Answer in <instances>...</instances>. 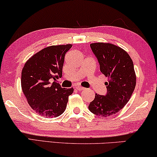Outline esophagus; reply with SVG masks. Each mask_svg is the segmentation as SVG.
I'll return each instance as SVG.
<instances>
[{"instance_id":"obj_1","label":"esophagus","mask_w":157,"mask_h":157,"mask_svg":"<svg viewBox=\"0 0 157 157\" xmlns=\"http://www.w3.org/2000/svg\"><path fill=\"white\" fill-rule=\"evenodd\" d=\"M77 89V90H79V91H81V90H83L85 89V88H83V87H80V86H77V87H76V88H75Z\"/></svg>"}]
</instances>
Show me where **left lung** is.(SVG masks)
Masks as SVG:
<instances>
[{"mask_svg":"<svg viewBox=\"0 0 157 157\" xmlns=\"http://www.w3.org/2000/svg\"><path fill=\"white\" fill-rule=\"evenodd\" d=\"M98 59L100 71L108 77L105 96L96 93L88 106L94 114L106 117L122 109L130 100L136 84L133 62L125 51L111 43L90 45Z\"/></svg>","mask_w":157,"mask_h":157,"instance_id":"obj_1","label":"left lung"}]
</instances>
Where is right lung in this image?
I'll use <instances>...</instances> for the list:
<instances>
[{"label":"right lung","instance_id":"right-lung-1","mask_svg":"<svg viewBox=\"0 0 157 157\" xmlns=\"http://www.w3.org/2000/svg\"><path fill=\"white\" fill-rule=\"evenodd\" d=\"M72 45H52L33 55L21 71V84L33 110L45 117H56L66 109L74 89L63 88L57 82L62 76L66 53Z\"/></svg>","mask_w":157,"mask_h":157}]
</instances>
